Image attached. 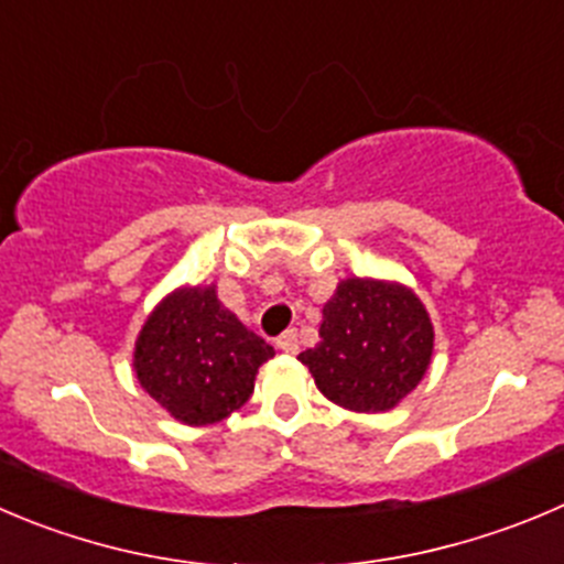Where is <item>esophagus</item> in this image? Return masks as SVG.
<instances>
[{
	"instance_id": "esophagus-1",
	"label": "esophagus",
	"mask_w": 564,
	"mask_h": 564,
	"mask_svg": "<svg viewBox=\"0 0 564 564\" xmlns=\"http://www.w3.org/2000/svg\"><path fill=\"white\" fill-rule=\"evenodd\" d=\"M276 348H279V351H285V354H296L299 351L296 329H288L285 335H279L276 337Z\"/></svg>"
}]
</instances>
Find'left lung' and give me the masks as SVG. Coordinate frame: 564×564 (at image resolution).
Here are the masks:
<instances>
[{
    "instance_id": "8db88e82",
    "label": "left lung",
    "mask_w": 564,
    "mask_h": 564,
    "mask_svg": "<svg viewBox=\"0 0 564 564\" xmlns=\"http://www.w3.org/2000/svg\"><path fill=\"white\" fill-rule=\"evenodd\" d=\"M318 335L299 359L343 410H393L432 366V318L412 288L390 279H340L324 304Z\"/></svg>"
}]
</instances>
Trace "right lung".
<instances>
[{
	"label": "right lung",
	"mask_w": 564,
	"mask_h": 564,
	"mask_svg": "<svg viewBox=\"0 0 564 564\" xmlns=\"http://www.w3.org/2000/svg\"><path fill=\"white\" fill-rule=\"evenodd\" d=\"M271 357L273 346L218 302L216 285H182L147 315L132 368L171 417L207 426L249 401L257 371Z\"/></svg>",
	"instance_id": "1"
}]
</instances>
